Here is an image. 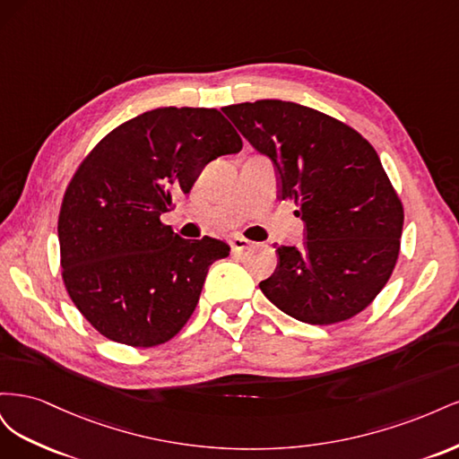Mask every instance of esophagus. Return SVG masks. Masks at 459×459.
<instances>
[{"mask_svg": "<svg viewBox=\"0 0 459 459\" xmlns=\"http://www.w3.org/2000/svg\"><path fill=\"white\" fill-rule=\"evenodd\" d=\"M255 243L253 241H248V239H245V238H233L231 239V251H235V253H241V251H247V248H251Z\"/></svg>", "mask_w": 459, "mask_h": 459, "instance_id": "1", "label": "esophagus"}]
</instances>
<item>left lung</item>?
<instances>
[{
    "label": "left lung",
    "instance_id": "obj_1",
    "mask_svg": "<svg viewBox=\"0 0 459 459\" xmlns=\"http://www.w3.org/2000/svg\"><path fill=\"white\" fill-rule=\"evenodd\" d=\"M277 174V199L297 203L300 247L273 245L260 290L312 325L344 322L379 295L400 251L404 211L375 149L346 124L290 101L221 108Z\"/></svg>",
    "mask_w": 459,
    "mask_h": 459
}]
</instances>
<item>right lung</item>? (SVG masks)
Listing matches in <instances>:
<instances>
[{"mask_svg": "<svg viewBox=\"0 0 459 459\" xmlns=\"http://www.w3.org/2000/svg\"><path fill=\"white\" fill-rule=\"evenodd\" d=\"M241 147L220 110L162 107L120 124L80 164L59 214L61 266L68 295L101 335L149 349L187 324L230 245L179 238L160 214L208 162Z\"/></svg>", "mask_w": 459, "mask_h": 459, "instance_id": "add662e5", "label": "right lung"}]
</instances>
